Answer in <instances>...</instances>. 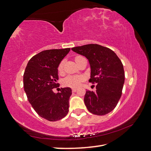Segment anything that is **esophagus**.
Returning a JSON list of instances; mask_svg holds the SVG:
<instances>
[{
  "label": "esophagus",
  "mask_w": 151,
  "mask_h": 151,
  "mask_svg": "<svg viewBox=\"0 0 151 151\" xmlns=\"http://www.w3.org/2000/svg\"><path fill=\"white\" fill-rule=\"evenodd\" d=\"M71 91H72V92H76L77 91V88H71Z\"/></svg>",
  "instance_id": "obj_1"
}]
</instances>
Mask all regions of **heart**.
<instances>
[{
  "label": "heart",
  "mask_w": 151,
  "mask_h": 151,
  "mask_svg": "<svg viewBox=\"0 0 151 151\" xmlns=\"http://www.w3.org/2000/svg\"><path fill=\"white\" fill-rule=\"evenodd\" d=\"M82 57L81 55H77L75 57V61L76 62L79 58ZM65 61L63 60L60 62L59 65L58 66V70L60 73L63 72V68H64ZM83 78L81 76H68L64 80H63V83L66 86L71 87V88H77L80 86V83L82 81Z\"/></svg>",
  "instance_id": "heart-1"
}]
</instances>
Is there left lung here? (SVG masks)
Masks as SVG:
<instances>
[{
	"label": "left lung",
	"instance_id": "left-lung-1",
	"mask_svg": "<svg viewBox=\"0 0 151 151\" xmlns=\"http://www.w3.org/2000/svg\"><path fill=\"white\" fill-rule=\"evenodd\" d=\"M88 58L91 66V83H97L96 91H86L84 97L87 109L97 115H105L115 109L122 94L125 82L123 63L115 53L96 44L71 48Z\"/></svg>",
	"mask_w": 151,
	"mask_h": 151
}]
</instances>
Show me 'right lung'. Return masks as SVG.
<instances>
[{
  "label": "right lung",
  "instance_id": "obj_1",
  "mask_svg": "<svg viewBox=\"0 0 151 151\" xmlns=\"http://www.w3.org/2000/svg\"><path fill=\"white\" fill-rule=\"evenodd\" d=\"M70 50H44L29 60L24 73V89L28 101L38 115L47 121H59L69 111L71 89L61 88L55 93L53 89L59 87L58 66Z\"/></svg>",
  "mask_w": 151,
  "mask_h": 151
}]
</instances>
